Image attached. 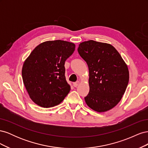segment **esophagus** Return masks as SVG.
Instances as JSON below:
<instances>
[{
  "label": "esophagus",
  "instance_id": "obj_1",
  "mask_svg": "<svg viewBox=\"0 0 148 148\" xmlns=\"http://www.w3.org/2000/svg\"><path fill=\"white\" fill-rule=\"evenodd\" d=\"M79 84V82H75L73 83V86L74 87H77L78 86V84Z\"/></svg>",
  "mask_w": 148,
  "mask_h": 148
}]
</instances>
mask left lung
<instances>
[{"label": "left lung", "mask_w": 148, "mask_h": 148, "mask_svg": "<svg viewBox=\"0 0 148 148\" xmlns=\"http://www.w3.org/2000/svg\"><path fill=\"white\" fill-rule=\"evenodd\" d=\"M78 52L89 68V92L84 97L92 110L112 109L122 99L129 81L128 66L110 44L93 40L79 44Z\"/></svg>", "instance_id": "obj_1"}]
</instances>
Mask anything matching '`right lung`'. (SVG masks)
I'll use <instances>...</instances> for the list:
<instances>
[{"mask_svg":"<svg viewBox=\"0 0 148 148\" xmlns=\"http://www.w3.org/2000/svg\"><path fill=\"white\" fill-rule=\"evenodd\" d=\"M73 43L61 40L40 44L25 61L22 78L29 96L42 107L59 104L70 91L65 62L75 51Z\"/></svg>","mask_w":148,"mask_h":148,"instance_id":"obj_1","label":"right lung"}]
</instances>
